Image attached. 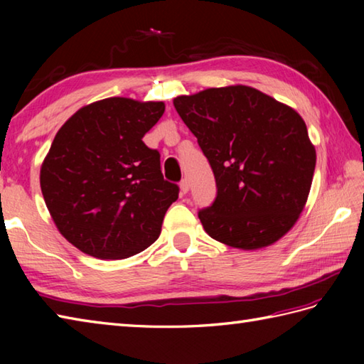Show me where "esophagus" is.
<instances>
[{"label": "esophagus", "mask_w": 364, "mask_h": 364, "mask_svg": "<svg viewBox=\"0 0 364 364\" xmlns=\"http://www.w3.org/2000/svg\"><path fill=\"white\" fill-rule=\"evenodd\" d=\"M180 191H181V196H186L189 192V181L184 178V180H181L180 183Z\"/></svg>", "instance_id": "1"}]
</instances>
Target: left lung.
Here are the masks:
<instances>
[{"label":"left lung","mask_w":364,"mask_h":364,"mask_svg":"<svg viewBox=\"0 0 364 364\" xmlns=\"http://www.w3.org/2000/svg\"><path fill=\"white\" fill-rule=\"evenodd\" d=\"M173 106L215 178L214 203L198 211L206 233L242 250L288 233L304 211L316 167L304 119L241 84L176 97Z\"/></svg>","instance_id":"8db88e82"}]
</instances>
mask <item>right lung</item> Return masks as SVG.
I'll return each mask as SVG.
<instances>
[{
	"instance_id": "obj_1",
	"label": "right lung",
	"mask_w": 364,
	"mask_h": 364,
	"mask_svg": "<svg viewBox=\"0 0 364 364\" xmlns=\"http://www.w3.org/2000/svg\"><path fill=\"white\" fill-rule=\"evenodd\" d=\"M162 102L112 97L68 119L41 168L46 208L68 242L100 259L145 250L178 198L159 151L142 141L164 114Z\"/></svg>"
}]
</instances>
